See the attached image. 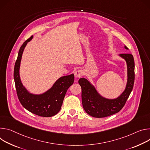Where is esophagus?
<instances>
[{
  "label": "esophagus",
  "mask_w": 150,
  "mask_h": 150,
  "mask_svg": "<svg viewBox=\"0 0 150 150\" xmlns=\"http://www.w3.org/2000/svg\"><path fill=\"white\" fill-rule=\"evenodd\" d=\"M83 74V72L81 70H78L75 71L74 73V76L76 78H80Z\"/></svg>",
  "instance_id": "obj_1"
}]
</instances>
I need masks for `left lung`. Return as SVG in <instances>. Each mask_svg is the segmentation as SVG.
<instances>
[{
  "instance_id": "1",
  "label": "left lung",
  "mask_w": 150,
  "mask_h": 150,
  "mask_svg": "<svg viewBox=\"0 0 150 150\" xmlns=\"http://www.w3.org/2000/svg\"><path fill=\"white\" fill-rule=\"evenodd\" d=\"M126 49H129L125 46ZM127 65V83L123 92L116 98L110 99L99 94L95 87L87 79L80 78L79 83L81 88L82 105L85 111L93 117L102 118L120 111L129 98L135 80V62L130 54H120Z\"/></svg>"
}]
</instances>
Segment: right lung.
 <instances>
[{"mask_svg":"<svg viewBox=\"0 0 150 150\" xmlns=\"http://www.w3.org/2000/svg\"><path fill=\"white\" fill-rule=\"evenodd\" d=\"M33 38V36H31L23 43L15 64L13 77L16 93L20 102L26 110L41 117H52L61 110L67 91L74 83V74H71L59 77L51 88L42 93L30 92L22 83L20 68L25 47Z\"/></svg>","mask_w":150,"mask_h":150,"instance_id":"add662e5","label":"right lung"}]
</instances>
